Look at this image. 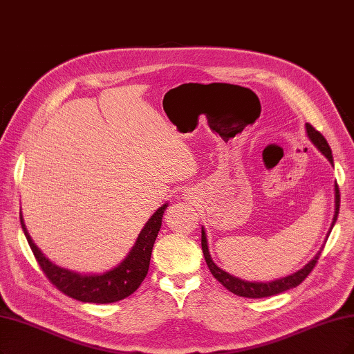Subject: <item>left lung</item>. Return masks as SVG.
<instances>
[{
	"instance_id": "8db88e82",
	"label": "left lung",
	"mask_w": 354,
	"mask_h": 354,
	"mask_svg": "<svg viewBox=\"0 0 354 354\" xmlns=\"http://www.w3.org/2000/svg\"><path fill=\"white\" fill-rule=\"evenodd\" d=\"M305 128H306L308 138L312 141L313 146H315L326 157V159H328V162L334 166L331 149L328 146V142H326V140L322 137V134L319 133V131L313 128L310 124H306ZM334 192H335V208H334L335 212H334L331 227H330L328 233H326L325 242H326V239H328L330 233H331V230L335 225V221H337V217H338L339 191H338L337 184H335ZM201 246H203V254H204V258H205V263H207L208 268H210L214 279L223 284L229 292L238 295V296H242V297H252V299L267 297V296H272V295H277V293H283L286 290H290V289H293V287L299 286L309 276V272L313 270V267H315V264H317V261L321 255V251L324 250V245H322V248L317 252V255L313 257L305 267L297 270L293 274H289V276L280 277V279L271 280V281H248V280H242L239 277H234V276H232V274L226 272L225 270H221L220 267L216 266V263L210 255V251H208V242H207V234H205L204 227H201Z\"/></svg>"
}]
</instances>
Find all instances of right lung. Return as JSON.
<instances>
[{
    "label": "right lung",
    "mask_w": 354,
    "mask_h": 354,
    "mask_svg": "<svg viewBox=\"0 0 354 354\" xmlns=\"http://www.w3.org/2000/svg\"><path fill=\"white\" fill-rule=\"evenodd\" d=\"M166 208L167 203L157 208L141 229L131 251L120 264L99 274L77 272L50 263L30 238L28 229H26L21 212L20 223L36 261L45 272V276L58 290L75 300H82V302L113 304L133 295L142 283L144 277L147 276L153 245L157 233L162 227V218Z\"/></svg>",
    "instance_id": "add662e5"
}]
</instances>
